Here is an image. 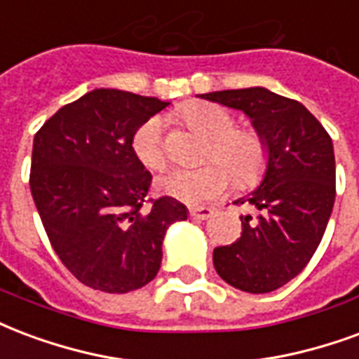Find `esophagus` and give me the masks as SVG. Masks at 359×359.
I'll return each instance as SVG.
<instances>
[{
  "label": "esophagus",
  "instance_id": "esophagus-1",
  "mask_svg": "<svg viewBox=\"0 0 359 359\" xmlns=\"http://www.w3.org/2000/svg\"><path fill=\"white\" fill-rule=\"evenodd\" d=\"M213 215L211 207H190V217L198 220H205Z\"/></svg>",
  "mask_w": 359,
  "mask_h": 359
}]
</instances>
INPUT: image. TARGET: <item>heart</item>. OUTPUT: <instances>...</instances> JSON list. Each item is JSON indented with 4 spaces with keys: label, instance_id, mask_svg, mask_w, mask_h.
<instances>
[{
    "label": "heart",
    "instance_id": "heart-1",
    "mask_svg": "<svg viewBox=\"0 0 359 359\" xmlns=\"http://www.w3.org/2000/svg\"><path fill=\"white\" fill-rule=\"evenodd\" d=\"M188 126L211 140L207 148L209 163L200 169H171L158 179V188L167 196L187 203H203L220 196L228 187L230 172L240 187L253 184L266 169L268 148L261 133L253 129H236L232 114L209 102H196L180 112ZM133 150L140 163L152 171L163 169L169 159L163 123L150 118L133 137Z\"/></svg>",
    "mask_w": 359,
    "mask_h": 359
}]
</instances>
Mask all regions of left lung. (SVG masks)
I'll use <instances>...</instances> for the list:
<instances>
[{
	"instance_id": "obj_1",
	"label": "left lung",
	"mask_w": 359,
	"mask_h": 359,
	"mask_svg": "<svg viewBox=\"0 0 359 359\" xmlns=\"http://www.w3.org/2000/svg\"><path fill=\"white\" fill-rule=\"evenodd\" d=\"M201 98L241 110L251 118L268 148L261 187L236 205L241 238L217 247V274L245 293H270L302 272L327 228L335 203L333 142L306 108L264 87L230 89Z\"/></svg>"
}]
</instances>
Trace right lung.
I'll return each instance as SVG.
<instances>
[{"instance_id":"right-lung-1","label":"right lung","mask_w":359,"mask_h":359,"mask_svg":"<svg viewBox=\"0 0 359 359\" xmlns=\"http://www.w3.org/2000/svg\"><path fill=\"white\" fill-rule=\"evenodd\" d=\"M167 104L95 89L62 106L34 137L32 198L55 253L87 287H144L161 266L167 228L188 219L175 198L148 200L152 175L133 150L137 129Z\"/></svg>"}]
</instances>
